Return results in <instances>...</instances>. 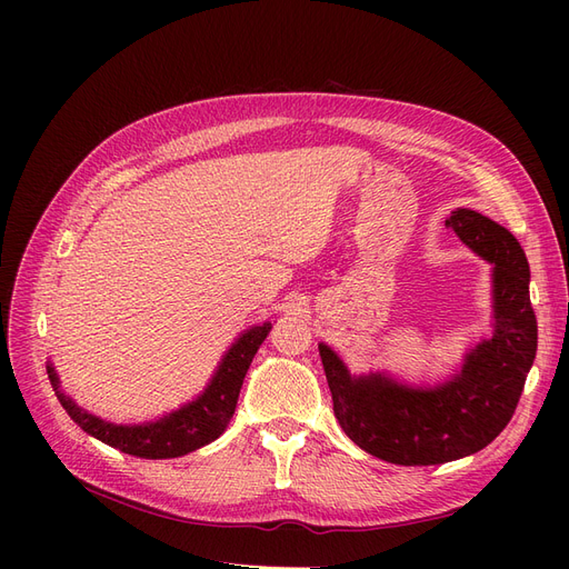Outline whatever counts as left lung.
Here are the masks:
<instances>
[{
  "label": "left lung",
  "instance_id": "1",
  "mask_svg": "<svg viewBox=\"0 0 569 569\" xmlns=\"http://www.w3.org/2000/svg\"><path fill=\"white\" fill-rule=\"evenodd\" d=\"M445 226L496 264L493 337L466 355L459 373L438 387L399 385L385 373L350 376L330 346H318L346 436L365 452L399 466L447 463L485 450L512 420L537 350L530 269L517 237L463 207Z\"/></svg>",
  "mask_w": 569,
  "mask_h": 569
}]
</instances>
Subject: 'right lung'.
<instances>
[{"label":"right lung","mask_w":569,"mask_h":569,"mask_svg":"<svg viewBox=\"0 0 569 569\" xmlns=\"http://www.w3.org/2000/svg\"><path fill=\"white\" fill-rule=\"evenodd\" d=\"M269 330H272V322H262L247 330L223 355L214 378L209 380L207 390L196 401L147 425L127 427L106 422L101 417L78 408L73 399L59 390V378L52 365L48 367V378L59 403L64 406L71 420L89 436H94L101 442L114 447V450L131 457L174 459L200 450L202 445H209L226 431L232 420L244 376Z\"/></svg>","instance_id":"right-lung-1"}]
</instances>
